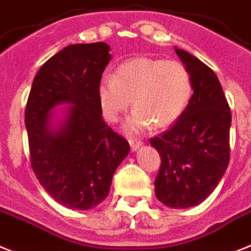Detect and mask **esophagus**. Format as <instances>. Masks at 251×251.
<instances>
[{"label":"esophagus","mask_w":251,"mask_h":251,"mask_svg":"<svg viewBox=\"0 0 251 251\" xmlns=\"http://www.w3.org/2000/svg\"><path fill=\"white\" fill-rule=\"evenodd\" d=\"M129 145H130V149H132V151L136 152L137 150L142 146V142H141L140 140H137V138H129Z\"/></svg>","instance_id":"1"}]
</instances>
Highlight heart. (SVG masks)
Segmentation results:
<instances>
[{
	"instance_id": "obj_1",
	"label": "heart",
	"mask_w": 251,
	"mask_h": 251,
	"mask_svg": "<svg viewBox=\"0 0 251 251\" xmlns=\"http://www.w3.org/2000/svg\"><path fill=\"white\" fill-rule=\"evenodd\" d=\"M192 80L184 64L166 59H128L104 75L98 87V96L104 117L117 122L132 105L134 110L126 122V129L138 133L153 124L168 127L183 114L192 96Z\"/></svg>"
}]
</instances>
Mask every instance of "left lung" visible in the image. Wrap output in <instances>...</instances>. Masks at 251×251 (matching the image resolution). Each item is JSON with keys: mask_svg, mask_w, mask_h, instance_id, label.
<instances>
[{"mask_svg": "<svg viewBox=\"0 0 251 251\" xmlns=\"http://www.w3.org/2000/svg\"><path fill=\"white\" fill-rule=\"evenodd\" d=\"M175 52L189 72L193 95L173 127L150 143L161 156L157 199L170 208H189L216 189L227 169L231 111L215 72L183 49Z\"/></svg>", "mask_w": 251, "mask_h": 251, "instance_id": "obj_1", "label": "left lung"}]
</instances>
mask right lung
Returning <instances> with one entry per match:
<instances>
[{
  "mask_svg": "<svg viewBox=\"0 0 251 251\" xmlns=\"http://www.w3.org/2000/svg\"><path fill=\"white\" fill-rule=\"evenodd\" d=\"M109 50L102 42L62 49L38 71L25 109L34 174L55 202L70 209L100 204L129 153L127 140L101 117L98 87L111 59ZM62 103L70 106L55 125L52 109Z\"/></svg>",
  "mask_w": 251,
  "mask_h": 251,
  "instance_id": "right-lung-1",
  "label": "right lung"
}]
</instances>
